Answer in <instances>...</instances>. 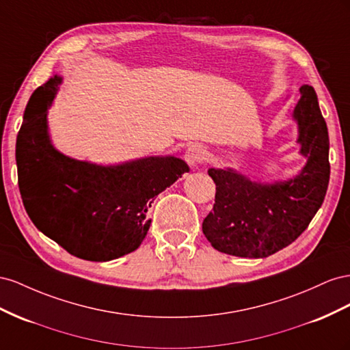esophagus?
I'll list each match as a JSON object with an SVG mask.
<instances>
[{
  "label": "esophagus",
  "mask_w": 350,
  "mask_h": 350,
  "mask_svg": "<svg viewBox=\"0 0 350 350\" xmlns=\"http://www.w3.org/2000/svg\"><path fill=\"white\" fill-rule=\"evenodd\" d=\"M204 157H205V151L199 144H193L189 146L186 154H185V159L191 167H196L199 163L202 161Z\"/></svg>",
  "instance_id": "1"
}]
</instances>
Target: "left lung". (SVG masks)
<instances>
[{
	"instance_id": "8db88e82",
	"label": "left lung",
	"mask_w": 350,
	"mask_h": 350,
	"mask_svg": "<svg viewBox=\"0 0 350 350\" xmlns=\"http://www.w3.org/2000/svg\"><path fill=\"white\" fill-rule=\"evenodd\" d=\"M292 118L306 163L287 180H252L232 167L209 168L215 204L202 232L217 251L241 258H267L295 242L323 205L330 180L328 131L312 86L299 89Z\"/></svg>"
}]
</instances>
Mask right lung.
Here are the masks:
<instances>
[{"mask_svg": "<svg viewBox=\"0 0 350 350\" xmlns=\"http://www.w3.org/2000/svg\"><path fill=\"white\" fill-rule=\"evenodd\" d=\"M62 82L55 75L29 99L16 142L20 195L38 230L68 254L111 261L136 251L151 226L148 208L191 168L173 155L103 165L59 152L48 108Z\"/></svg>", "mask_w": 350, "mask_h": 350, "instance_id": "right-lung-1", "label": "right lung"}]
</instances>
